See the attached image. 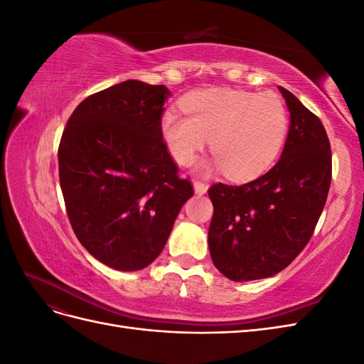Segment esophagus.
<instances>
[{
  "label": "esophagus",
  "mask_w": 364,
  "mask_h": 364,
  "mask_svg": "<svg viewBox=\"0 0 364 364\" xmlns=\"http://www.w3.org/2000/svg\"><path fill=\"white\" fill-rule=\"evenodd\" d=\"M208 190V185L202 181H194V191L196 194H205Z\"/></svg>",
  "instance_id": "34e87169"
}]
</instances>
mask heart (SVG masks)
Wrapping results in <instances>:
<instances>
[{
  "label": "heart",
  "mask_w": 364,
  "mask_h": 364,
  "mask_svg": "<svg viewBox=\"0 0 364 364\" xmlns=\"http://www.w3.org/2000/svg\"><path fill=\"white\" fill-rule=\"evenodd\" d=\"M182 111L165 112L162 138L174 161L190 165L211 138L215 167L232 179H252L277 159L289 114L277 94L209 87L182 98Z\"/></svg>",
  "instance_id": "obj_1"
}]
</instances>
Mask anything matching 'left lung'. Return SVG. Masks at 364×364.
Listing matches in <instances>:
<instances>
[{
    "label": "left lung",
    "mask_w": 364,
    "mask_h": 364,
    "mask_svg": "<svg viewBox=\"0 0 364 364\" xmlns=\"http://www.w3.org/2000/svg\"><path fill=\"white\" fill-rule=\"evenodd\" d=\"M290 111L282 156L243 185L217 182L208 246L214 266L241 282L273 277L310 241L331 185V144L322 121L279 86Z\"/></svg>",
    "instance_id": "1"
}]
</instances>
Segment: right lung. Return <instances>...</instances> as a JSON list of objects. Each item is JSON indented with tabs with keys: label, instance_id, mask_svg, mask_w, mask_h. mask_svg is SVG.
<instances>
[{
	"label": "right lung",
	"instance_id": "right-lung-1",
	"mask_svg": "<svg viewBox=\"0 0 364 364\" xmlns=\"http://www.w3.org/2000/svg\"><path fill=\"white\" fill-rule=\"evenodd\" d=\"M168 94L164 85H114L86 97L60 138L59 181L74 234L117 270L155 261L194 194L162 139Z\"/></svg>",
	"mask_w": 364,
	"mask_h": 364
}]
</instances>
